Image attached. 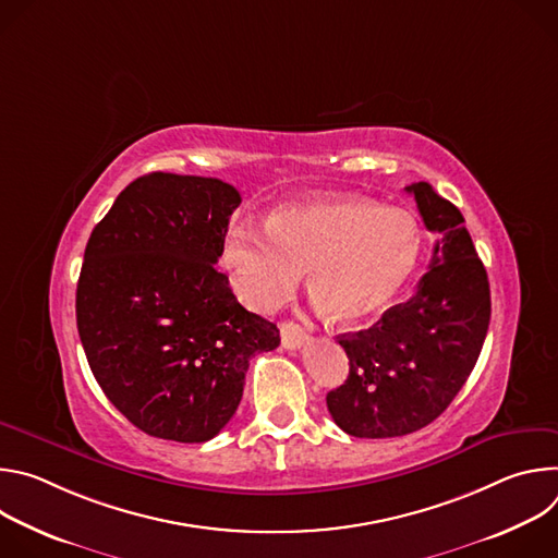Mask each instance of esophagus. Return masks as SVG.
<instances>
[{"mask_svg":"<svg viewBox=\"0 0 558 558\" xmlns=\"http://www.w3.org/2000/svg\"><path fill=\"white\" fill-rule=\"evenodd\" d=\"M280 338H282V347H284V349H291V351L300 349V347L308 340L306 331H304L300 325L291 323V320H287V323L280 325Z\"/></svg>","mask_w":558,"mask_h":558,"instance_id":"1","label":"esophagus"}]
</instances>
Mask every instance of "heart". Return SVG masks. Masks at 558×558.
Returning a JSON list of instances; mask_svg holds the SVG:
<instances>
[{
    "instance_id": "heart-1",
    "label": "heart",
    "mask_w": 558,
    "mask_h": 558,
    "mask_svg": "<svg viewBox=\"0 0 558 558\" xmlns=\"http://www.w3.org/2000/svg\"><path fill=\"white\" fill-rule=\"evenodd\" d=\"M422 252L417 220L357 196L284 203L267 227L235 225L222 265L235 295L269 313L308 274V291L338 325L373 320L400 295Z\"/></svg>"
}]
</instances>
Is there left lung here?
<instances>
[{"label":"left lung","instance_id":"1","mask_svg":"<svg viewBox=\"0 0 558 558\" xmlns=\"http://www.w3.org/2000/svg\"><path fill=\"white\" fill-rule=\"evenodd\" d=\"M407 192L441 238L413 298L371 329L338 336L349 377L327 395V407L353 437H402L437 420L472 373L490 325L488 274L461 211L428 183Z\"/></svg>","mask_w":558,"mask_h":558}]
</instances>
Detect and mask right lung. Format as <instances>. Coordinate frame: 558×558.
Masks as SVG:
<instances>
[{"label":"right lung","mask_w":558,"mask_h":558,"mask_svg":"<svg viewBox=\"0 0 558 558\" xmlns=\"http://www.w3.org/2000/svg\"><path fill=\"white\" fill-rule=\"evenodd\" d=\"M238 205L218 179L151 172L90 233L78 338L108 400L151 437H216L241 404L250 360L280 344L278 327L216 269Z\"/></svg>","instance_id":"right-lung-1"}]
</instances>
